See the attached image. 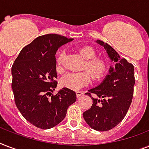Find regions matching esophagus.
I'll list each match as a JSON object with an SVG mask.
<instances>
[{
    "label": "esophagus",
    "mask_w": 149,
    "mask_h": 149,
    "mask_svg": "<svg viewBox=\"0 0 149 149\" xmlns=\"http://www.w3.org/2000/svg\"><path fill=\"white\" fill-rule=\"evenodd\" d=\"M76 94H77V97H81V96L84 94V93H83L82 91H77V92H76Z\"/></svg>",
    "instance_id": "obj_1"
}]
</instances>
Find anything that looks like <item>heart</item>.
Here are the masks:
<instances>
[{
	"label": "heart",
	"mask_w": 149,
	"mask_h": 149,
	"mask_svg": "<svg viewBox=\"0 0 149 149\" xmlns=\"http://www.w3.org/2000/svg\"><path fill=\"white\" fill-rule=\"evenodd\" d=\"M79 54L84 59L86 64L84 68L88 70L91 77L95 80H99L107 74L108 71V63L104 58H97V52L91 45L83 46L79 49ZM63 60V52L57 58L58 65H60ZM91 76L87 72H70L63 76L61 79L62 85L72 91H79L84 86L91 83Z\"/></svg>",
	"instance_id": "b5f03b06"
}]
</instances>
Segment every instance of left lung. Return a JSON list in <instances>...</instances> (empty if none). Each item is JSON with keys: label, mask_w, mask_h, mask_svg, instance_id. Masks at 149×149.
<instances>
[{"label": "left lung", "mask_w": 149, "mask_h": 149, "mask_svg": "<svg viewBox=\"0 0 149 149\" xmlns=\"http://www.w3.org/2000/svg\"><path fill=\"white\" fill-rule=\"evenodd\" d=\"M96 42L107 51L111 65L108 74L102 83L86 93L93 100L92 106L84 112L83 115L86 124L93 129L106 132L119 124L126 115L133 97L135 83L134 66L120 56L111 45L100 40ZM97 96L92 98L91 93Z\"/></svg>", "instance_id": "left-lung-1"}]
</instances>
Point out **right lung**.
<instances>
[{
  "instance_id": "obj_1",
  "label": "right lung",
  "mask_w": 149,
  "mask_h": 149,
  "mask_svg": "<svg viewBox=\"0 0 149 149\" xmlns=\"http://www.w3.org/2000/svg\"><path fill=\"white\" fill-rule=\"evenodd\" d=\"M72 40L56 34L39 36L22 49L12 65L15 104L22 116L38 128L58 125L77 100L76 93L66 87L52 95L57 86L56 52Z\"/></svg>"
}]
</instances>
